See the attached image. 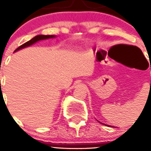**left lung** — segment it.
Returning a JSON list of instances; mask_svg holds the SVG:
<instances>
[{"label": "left lung", "mask_w": 151, "mask_h": 151, "mask_svg": "<svg viewBox=\"0 0 151 151\" xmlns=\"http://www.w3.org/2000/svg\"><path fill=\"white\" fill-rule=\"evenodd\" d=\"M104 125H105V124H104ZM107 126H108V127H109V125H107Z\"/></svg>", "instance_id": "1"}]
</instances>
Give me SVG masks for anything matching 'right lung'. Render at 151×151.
<instances>
[{
    "instance_id": "right-lung-1",
    "label": "right lung",
    "mask_w": 151,
    "mask_h": 151,
    "mask_svg": "<svg viewBox=\"0 0 151 151\" xmlns=\"http://www.w3.org/2000/svg\"><path fill=\"white\" fill-rule=\"evenodd\" d=\"M56 37L55 35H37L36 37H34V38H32L30 40L27 41V42L24 43L23 45H22L21 46H19V48H16V50L14 51V52H17V51L21 50L22 48H24L26 47H28L30 46V45H32L33 44L36 43V42H39V41H41V40H48V39H52V38H55Z\"/></svg>"
}]
</instances>
